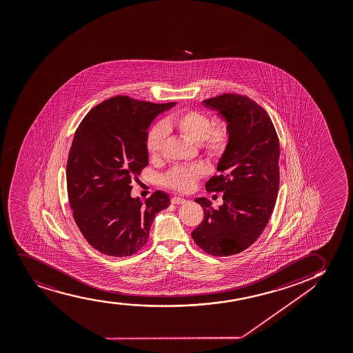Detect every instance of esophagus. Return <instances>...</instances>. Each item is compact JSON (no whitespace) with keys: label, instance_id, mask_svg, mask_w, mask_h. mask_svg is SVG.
<instances>
[{"label":"esophagus","instance_id":"esophagus-1","mask_svg":"<svg viewBox=\"0 0 353 353\" xmlns=\"http://www.w3.org/2000/svg\"><path fill=\"white\" fill-rule=\"evenodd\" d=\"M185 202H187V200H184L182 197H177V196H174V197L171 199V203H172V205H183V203H185Z\"/></svg>","mask_w":353,"mask_h":353}]
</instances>
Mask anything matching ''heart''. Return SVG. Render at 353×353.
Returning <instances> with one entry per match:
<instances>
[{"mask_svg": "<svg viewBox=\"0 0 353 353\" xmlns=\"http://www.w3.org/2000/svg\"><path fill=\"white\" fill-rule=\"evenodd\" d=\"M166 131H176L183 138L200 144L202 151L210 161H220L226 157L231 146L232 132L228 122L213 120L208 114L195 109H185L165 119L163 125L158 123L148 130L145 148L148 157H161ZM205 174V168L201 164L192 166H174L166 172L163 182L166 187L177 192H190L197 179Z\"/></svg>", "mask_w": 353, "mask_h": 353, "instance_id": "heart-1", "label": "heart"}]
</instances>
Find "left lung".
I'll list each match as a JSON object with an SVG mask.
<instances>
[{
  "mask_svg": "<svg viewBox=\"0 0 353 353\" xmlns=\"http://www.w3.org/2000/svg\"><path fill=\"white\" fill-rule=\"evenodd\" d=\"M205 103L225 117L232 140L220 174L205 183L207 192H223V205L215 209L208 199H196L205 218L192 236L205 253L225 257L250 248L269 222L279 195V135L265 109L248 96L227 92Z\"/></svg>",
  "mask_w": 353,
  "mask_h": 353,
  "instance_id": "obj_1",
  "label": "left lung"
}]
</instances>
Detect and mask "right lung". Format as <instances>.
<instances>
[{"label": "right lung", "mask_w": 353, "mask_h": 353, "mask_svg": "<svg viewBox=\"0 0 353 353\" xmlns=\"http://www.w3.org/2000/svg\"><path fill=\"white\" fill-rule=\"evenodd\" d=\"M176 102L152 103L114 96L84 117L74 133L66 185L74 222L90 246L112 257H130L148 243L150 227L170 197L153 192L132 199V182L148 164L145 148L153 119Z\"/></svg>", "instance_id": "add662e5"}]
</instances>
